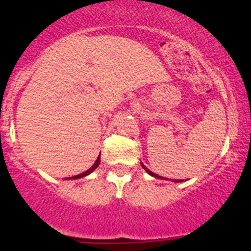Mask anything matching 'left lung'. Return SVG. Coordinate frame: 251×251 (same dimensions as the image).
I'll return each instance as SVG.
<instances>
[{"label":"left lung","mask_w":251,"mask_h":251,"mask_svg":"<svg viewBox=\"0 0 251 251\" xmlns=\"http://www.w3.org/2000/svg\"><path fill=\"white\" fill-rule=\"evenodd\" d=\"M141 165H142V167L145 168L146 172H147L148 175H151V176H152V177H154V178H159V179H168V178H163V177L158 176V175H156V174H154V172H152V171H150V170H148L147 167H146L145 165H143V163H142V162H141ZM171 181H174V182H182V179H171Z\"/></svg>","instance_id":"obj_1"}]
</instances>
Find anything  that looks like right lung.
Here are the masks:
<instances>
[{
  "mask_svg": "<svg viewBox=\"0 0 251 251\" xmlns=\"http://www.w3.org/2000/svg\"><path fill=\"white\" fill-rule=\"evenodd\" d=\"M99 163H100V157H98V158H97V161L94 162V165L92 166V167L89 168V170L88 171H85V172H83V174H80V175H76V176H73V177H66L65 179H77V178H81V177H85V176H88V175L89 174H92L93 171L95 170V168L98 167L99 166Z\"/></svg>",
  "mask_w": 251,
  "mask_h": 251,
  "instance_id": "right-lung-1",
  "label": "right lung"
}]
</instances>
